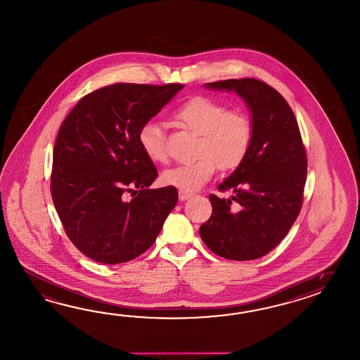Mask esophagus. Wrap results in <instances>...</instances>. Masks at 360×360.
<instances>
[{
  "mask_svg": "<svg viewBox=\"0 0 360 360\" xmlns=\"http://www.w3.org/2000/svg\"><path fill=\"white\" fill-rule=\"evenodd\" d=\"M192 195V192H186V191H179V198H180V201H186V200H189Z\"/></svg>",
  "mask_w": 360,
  "mask_h": 360,
  "instance_id": "esophagus-1",
  "label": "esophagus"
}]
</instances>
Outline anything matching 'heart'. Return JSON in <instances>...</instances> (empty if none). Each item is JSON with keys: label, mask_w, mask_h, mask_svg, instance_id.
<instances>
[{"label": "heart", "mask_w": 360, "mask_h": 360, "mask_svg": "<svg viewBox=\"0 0 360 360\" xmlns=\"http://www.w3.org/2000/svg\"><path fill=\"white\" fill-rule=\"evenodd\" d=\"M174 119L185 129L200 134L195 149L198 158L165 171L162 174L165 185L192 192L209 181L217 166L224 172L233 171L250 153L254 124L245 110H228L219 101L198 96L179 106ZM139 143L151 162H167L166 136L157 122L150 120L141 126Z\"/></svg>", "instance_id": "b5f03b06"}]
</instances>
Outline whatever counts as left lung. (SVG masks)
Wrapping results in <instances>:
<instances>
[{
  "instance_id": "obj_1",
  "label": "left lung",
  "mask_w": 360,
  "mask_h": 360,
  "mask_svg": "<svg viewBox=\"0 0 360 360\" xmlns=\"http://www.w3.org/2000/svg\"><path fill=\"white\" fill-rule=\"evenodd\" d=\"M206 85L243 97L251 111L254 139L248 158L217 186L233 195L226 200L210 194L212 214L200 236L219 257L258 259L281 243L302 209L307 155L300 127L284 97L262 80L243 77Z\"/></svg>"
}]
</instances>
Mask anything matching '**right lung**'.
Instances as JSON below:
<instances>
[{
	"label": "right lung",
	"instance_id": "1",
	"mask_svg": "<svg viewBox=\"0 0 360 360\" xmlns=\"http://www.w3.org/2000/svg\"><path fill=\"white\" fill-rule=\"evenodd\" d=\"M183 84L117 83L84 96L59 128L53 203L70 241L103 264L134 259L157 240L177 189H149L158 171L139 131Z\"/></svg>",
	"mask_w": 360,
	"mask_h": 360
}]
</instances>
